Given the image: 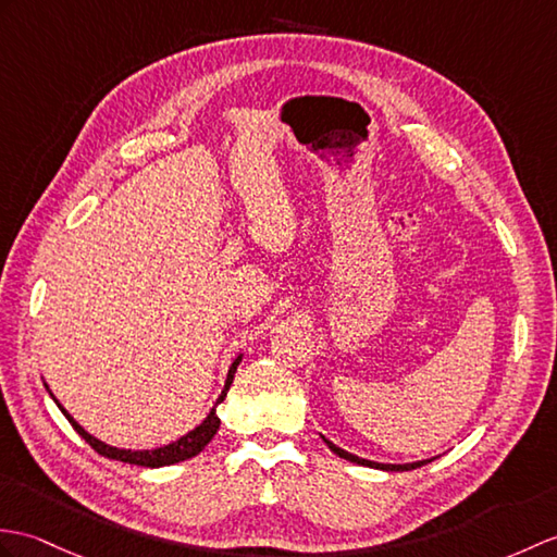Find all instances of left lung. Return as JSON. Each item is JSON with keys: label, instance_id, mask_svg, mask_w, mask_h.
Listing matches in <instances>:
<instances>
[{"label": "left lung", "instance_id": "8db88e82", "mask_svg": "<svg viewBox=\"0 0 557 557\" xmlns=\"http://www.w3.org/2000/svg\"><path fill=\"white\" fill-rule=\"evenodd\" d=\"M325 438V436H322ZM325 444L334 450V454H337L339 458H344V460H351V462H356V465H366V468H377V470H386V472H404V470H416V468H420V465H426L430 460H420V462H410V465H382V462H372V460H366V458H358V456H354V454H346L344 448H339V446H334L332 442H327L325 438Z\"/></svg>", "mask_w": 557, "mask_h": 557}]
</instances>
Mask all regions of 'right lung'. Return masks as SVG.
I'll return each instance as SVG.
<instances>
[{
	"label": "right lung",
	"instance_id": "1",
	"mask_svg": "<svg viewBox=\"0 0 557 557\" xmlns=\"http://www.w3.org/2000/svg\"><path fill=\"white\" fill-rule=\"evenodd\" d=\"M239 360H242V356H237L235 363H232V368H230V372H227L225 389H223V394H220L218 404L227 396V389H230V384H232V377H235ZM54 400H57V398H54ZM218 404H215L213 410L209 412V418H206L199 426H194V430H191L189 434L180 436L177 442H173V444L161 446V448H153V450H125V448L107 446L103 442H99V438H95L92 434H87V432L83 430V426L77 424L59 404H57V406L61 408L63 416H66V420L73 424V430H75L77 434H81V436L85 438V442L97 450L99 456L111 458V460H121V462H131V465H141V468H163V465H173V462H180V460L194 458L197 454H201V450H203L206 446H209V442L215 436L218 426H220V418H218V412H215Z\"/></svg>",
	"mask_w": 557,
	"mask_h": 557
}]
</instances>
